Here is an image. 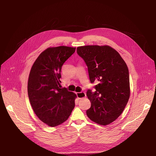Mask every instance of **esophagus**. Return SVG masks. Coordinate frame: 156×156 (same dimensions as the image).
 Wrapping results in <instances>:
<instances>
[{"instance_id": "esophagus-1", "label": "esophagus", "mask_w": 156, "mask_h": 156, "mask_svg": "<svg viewBox=\"0 0 156 156\" xmlns=\"http://www.w3.org/2000/svg\"><path fill=\"white\" fill-rule=\"evenodd\" d=\"M76 95L79 99L86 97V93L85 92H78L76 93Z\"/></svg>"}]
</instances>
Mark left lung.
<instances>
[{"mask_svg": "<svg viewBox=\"0 0 156 156\" xmlns=\"http://www.w3.org/2000/svg\"><path fill=\"white\" fill-rule=\"evenodd\" d=\"M77 53L88 66L91 83L98 81L95 91L87 95L91 107L88 117L101 126L115 121L123 112L130 97L129 69L118 52L108 45L77 48Z\"/></svg>", "mask_w": 156, "mask_h": 156, "instance_id": "8db88e82", "label": "left lung"}]
</instances>
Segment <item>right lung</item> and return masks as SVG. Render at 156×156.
<instances>
[{
  "instance_id": "obj_1",
  "label": "right lung",
  "mask_w": 156,
  "mask_h": 156,
  "mask_svg": "<svg viewBox=\"0 0 156 156\" xmlns=\"http://www.w3.org/2000/svg\"><path fill=\"white\" fill-rule=\"evenodd\" d=\"M65 46L49 47L41 53L30 69L27 93L31 107L40 120L49 127L65 122L75 107L77 97L60 88L61 67L75 51Z\"/></svg>"
}]
</instances>
